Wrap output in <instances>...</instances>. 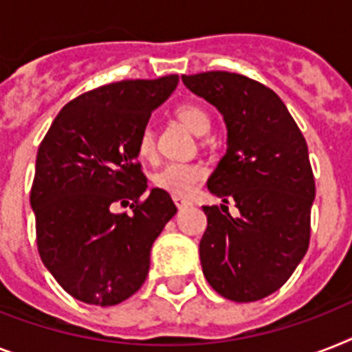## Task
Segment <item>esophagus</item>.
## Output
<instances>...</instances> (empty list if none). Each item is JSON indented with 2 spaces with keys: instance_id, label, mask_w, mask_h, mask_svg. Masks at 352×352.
Listing matches in <instances>:
<instances>
[{
  "instance_id": "esophagus-1",
  "label": "esophagus",
  "mask_w": 352,
  "mask_h": 352,
  "mask_svg": "<svg viewBox=\"0 0 352 352\" xmlns=\"http://www.w3.org/2000/svg\"><path fill=\"white\" fill-rule=\"evenodd\" d=\"M173 203L177 204V208L179 210H184V208H188V206H190V201H188V199H184V197H173Z\"/></svg>"
}]
</instances>
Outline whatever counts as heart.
I'll use <instances>...</instances> for the list:
<instances>
[{"label": "heart", "instance_id": "1", "mask_svg": "<svg viewBox=\"0 0 352 352\" xmlns=\"http://www.w3.org/2000/svg\"><path fill=\"white\" fill-rule=\"evenodd\" d=\"M179 120L195 135L208 133L212 120L210 115L197 104H182L175 109ZM137 153L140 159H151L155 155V140L151 127H144L137 140ZM206 168L199 162H170L153 177L155 186L164 190L173 197H190L201 182L206 179Z\"/></svg>", "mask_w": 352, "mask_h": 352}]
</instances>
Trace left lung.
<instances>
[{
    "label": "left lung",
    "mask_w": 352,
    "mask_h": 352,
    "mask_svg": "<svg viewBox=\"0 0 352 352\" xmlns=\"http://www.w3.org/2000/svg\"><path fill=\"white\" fill-rule=\"evenodd\" d=\"M182 82L225 118L226 153L208 190L239 210L232 217L228 208L223 214L203 206L204 278L226 300H263L292 276L309 248L316 186L305 138L281 98L256 80L210 71L182 74Z\"/></svg>",
    "instance_id": "obj_1"
}]
</instances>
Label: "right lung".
Masks as SVG:
<instances>
[{"label": "right lung", "instance_id": "add662e5", "mask_svg": "<svg viewBox=\"0 0 352 352\" xmlns=\"http://www.w3.org/2000/svg\"><path fill=\"white\" fill-rule=\"evenodd\" d=\"M179 84L122 80L62 107L36 155L30 206L47 270L65 292L89 305H117L137 292L149 252L177 214L170 193L151 188L137 162V140L151 111ZM130 204L131 214L112 206Z\"/></svg>", "mask_w": 352, "mask_h": 352}]
</instances>
